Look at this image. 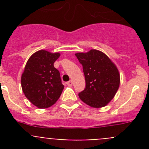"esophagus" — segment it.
<instances>
[{"instance_id": "1", "label": "esophagus", "mask_w": 149, "mask_h": 149, "mask_svg": "<svg viewBox=\"0 0 149 149\" xmlns=\"http://www.w3.org/2000/svg\"><path fill=\"white\" fill-rule=\"evenodd\" d=\"M66 84H67V85L69 86H72V85H73V82H72V81H68Z\"/></svg>"}]
</instances>
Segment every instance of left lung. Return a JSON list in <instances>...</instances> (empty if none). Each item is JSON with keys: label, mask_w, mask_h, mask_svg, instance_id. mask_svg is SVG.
Here are the masks:
<instances>
[{"label": "left lung", "mask_w": 149, "mask_h": 149, "mask_svg": "<svg viewBox=\"0 0 149 149\" xmlns=\"http://www.w3.org/2000/svg\"><path fill=\"white\" fill-rule=\"evenodd\" d=\"M83 66L86 88L79 98L88 106L100 108L106 106L118 91L120 73L116 65L104 53L97 49L75 54Z\"/></svg>", "instance_id": "left-lung-1"}]
</instances>
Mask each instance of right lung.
Wrapping results in <instances>:
<instances>
[{
	"instance_id": "1",
	"label": "right lung",
	"mask_w": 149,
	"mask_h": 149,
	"mask_svg": "<svg viewBox=\"0 0 149 149\" xmlns=\"http://www.w3.org/2000/svg\"><path fill=\"white\" fill-rule=\"evenodd\" d=\"M59 52L52 53L44 49L34 52L25 65L21 83L25 97L34 106L45 109L58 101L63 90L60 72L54 63Z\"/></svg>"
}]
</instances>
